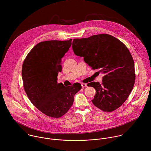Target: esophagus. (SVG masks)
<instances>
[{"label": "esophagus", "mask_w": 151, "mask_h": 151, "mask_svg": "<svg viewBox=\"0 0 151 151\" xmlns=\"http://www.w3.org/2000/svg\"><path fill=\"white\" fill-rule=\"evenodd\" d=\"M81 85H82V87L83 88H85V87L87 86L86 83H81Z\"/></svg>", "instance_id": "esophagus-1"}]
</instances>
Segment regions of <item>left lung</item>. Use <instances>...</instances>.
<instances>
[{
	"label": "left lung",
	"mask_w": 151,
	"mask_h": 151,
	"mask_svg": "<svg viewBox=\"0 0 151 151\" xmlns=\"http://www.w3.org/2000/svg\"><path fill=\"white\" fill-rule=\"evenodd\" d=\"M72 48L92 69L104 73L101 84L98 82L88 84L96 90L93 104L106 112L119 108L134 84V64L128 48L116 37L102 34L75 38Z\"/></svg>",
	"instance_id": "8db88e82"
}]
</instances>
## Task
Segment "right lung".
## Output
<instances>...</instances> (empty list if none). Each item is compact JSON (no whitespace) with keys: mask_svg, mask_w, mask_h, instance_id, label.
I'll use <instances>...</instances> for the list:
<instances>
[{"mask_svg":"<svg viewBox=\"0 0 151 151\" xmlns=\"http://www.w3.org/2000/svg\"><path fill=\"white\" fill-rule=\"evenodd\" d=\"M72 40L38 43L22 65L24 88L30 101L43 114L53 118L61 117L69 111L74 95L82 88L79 83L65 86L58 82L62 58L71 46Z\"/></svg>","mask_w":151,"mask_h":151,"instance_id":"right-lung-1","label":"right lung"}]
</instances>
